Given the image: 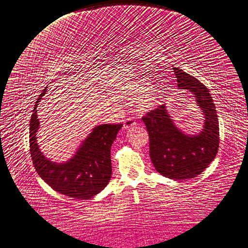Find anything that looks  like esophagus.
<instances>
[{"instance_id": "34e87169", "label": "esophagus", "mask_w": 248, "mask_h": 248, "mask_svg": "<svg viewBox=\"0 0 248 248\" xmlns=\"http://www.w3.org/2000/svg\"><path fill=\"white\" fill-rule=\"evenodd\" d=\"M135 125H136V123L134 122V119L131 118V117L126 118L125 121L124 122V129H129V127H132V126H135Z\"/></svg>"}]
</instances>
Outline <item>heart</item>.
Here are the masks:
<instances>
[{
	"instance_id": "1",
	"label": "heart",
	"mask_w": 248,
	"mask_h": 248,
	"mask_svg": "<svg viewBox=\"0 0 248 248\" xmlns=\"http://www.w3.org/2000/svg\"><path fill=\"white\" fill-rule=\"evenodd\" d=\"M132 100H136V107L141 113H147L155 110L159 104L158 92L153 90V85L148 82H142L134 85L131 89Z\"/></svg>"
}]
</instances>
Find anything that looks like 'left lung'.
I'll use <instances>...</instances> for the list:
<instances>
[{"instance_id": "left-lung-1", "label": "left lung", "mask_w": 248, "mask_h": 248, "mask_svg": "<svg viewBox=\"0 0 248 248\" xmlns=\"http://www.w3.org/2000/svg\"><path fill=\"white\" fill-rule=\"evenodd\" d=\"M180 90L195 97L204 117L202 129L186 134L174 123L165 105L142 118L149 135V155L155 170L174 180H186L201 174L217 156L219 127L217 109L209 90L181 69L173 68Z\"/></svg>"}]
</instances>
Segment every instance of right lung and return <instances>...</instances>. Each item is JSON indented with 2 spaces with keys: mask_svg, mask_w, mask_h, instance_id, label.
<instances>
[{
  "mask_svg": "<svg viewBox=\"0 0 248 248\" xmlns=\"http://www.w3.org/2000/svg\"><path fill=\"white\" fill-rule=\"evenodd\" d=\"M46 89L37 99L30 123V151L35 169L40 177L60 194L79 200L91 199L110 181L112 174L110 150L123 124L94 126L70 159L63 163L52 162L43 155L37 143L40 129L37 107Z\"/></svg>",
  "mask_w": 248,
  "mask_h": 248,
  "instance_id": "add662e5",
  "label": "right lung"
}]
</instances>
